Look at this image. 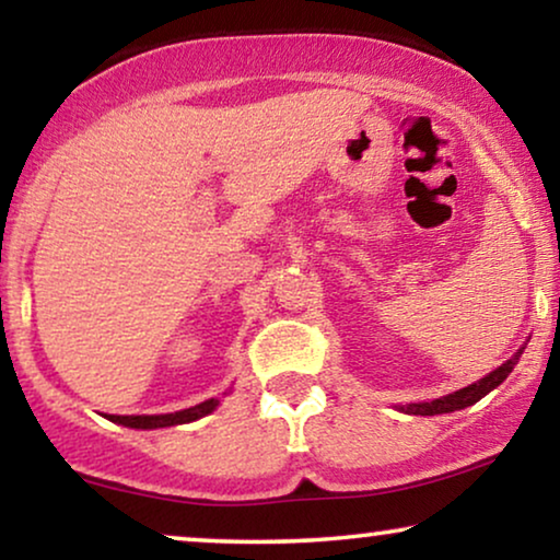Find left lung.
Listing matches in <instances>:
<instances>
[{
  "instance_id": "1",
  "label": "left lung",
  "mask_w": 560,
  "mask_h": 560,
  "mask_svg": "<svg viewBox=\"0 0 560 560\" xmlns=\"http://www.w3.org/2000/svg\"><path fill=\"white\" fill-rule=\"evenodd\" d=\"M525 349V347H523ZM523 349L515 351V357L508 359L502 366H497L494 372H489L487 377H481L479 382H474V385L464 387V389H456V393H451L446 397H435L431 402H412V405H405L400 408L402 412H408V416H441V412H454V410H464L469 408V405L479 402L481 397L487 393H492L494 387H500L504 380H508V374L515 370L520 354H523Z\"/></svg>"
}]
</instances>
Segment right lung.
<instances>
[{"instance_id":"obj_1","label":"right lung","mask_w":560,"mask_h":560,"mask_svg":"<svg viewBox=\"0 0 560 560\" xmlns=\"http://www.w3.org/2000/svg\"><path fill=\"white\" fill-rule=\"evenodd\" d=\"M219 400L211 397V400H203L194 405V408L178 410V412H165V416H109L112 423L127 425V428H142V431H150V428H167V425H183L194 423V420L209 416V412L217 410Z\"/></svg>"}]
</instances>
